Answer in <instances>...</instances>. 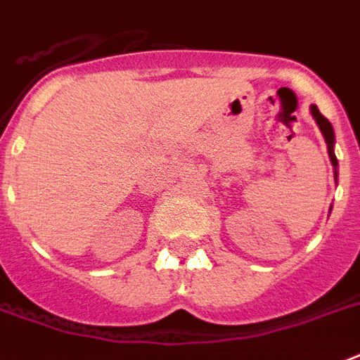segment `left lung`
Masks as SVG:
<instances>
[{
  "instance_id": "8db88e82",
  "label": "left lung",
  "mask_w": 360,
  "mask_h": 360,
  "mask_svg": "<svg viewBox=\"0 0 360 360\" xmlns=\"http://www.w3.org/2000/svg\"><path fill=\"white\" fill-rule=\"evenodd\" d=\"M311 115H313L314 122L319 124L320 132L324 136V141H326V148H328V157H330V162H332V167H334V180H338V159H335L334 153V146H335V136H334V128L330 124V120L319 111V107L316 105H311ZM330 211H332V207H330Z\"/></svg>"
}]
</instances>
